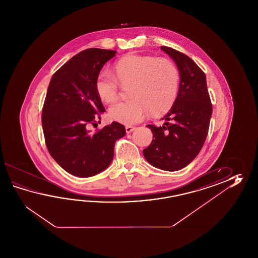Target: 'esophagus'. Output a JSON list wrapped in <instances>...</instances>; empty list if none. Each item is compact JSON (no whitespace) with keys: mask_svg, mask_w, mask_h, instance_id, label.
Returning a JSON list of instances; mask_svg holds the SVG:
<instances>
[{"mask_svg":"<svg viewBox=\"0 0 258 258\" xmlns=\"http://www.w3.org/2000/svg\"><path fill=\"white\" fill-rule=\"evenodd\" d=\"M135 129H136V127L130 126V125H128V126L125 127V131H126L127 134H130V133L134 131Z\"/></svg>","mask_w":258,"mask_h":258,"instance_id":"obj_1","label":"esophagus"}]
</instances>
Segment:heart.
<instances>
[{
    "mask_svg": "<svg viewBox=\"0 0 258 258\" xmlns=\"http://www.w3.org/2000/svg\"><path fill=\"white\" fill-rule=\"evenodd\" d=\"M115 76L108 69L99 72L95 90L104 103L116 100L121 85L131 84L129 96L133 99L112 105L109 110L113 121L132 125L149 114L167 110L175 100L179 89V71L167 58L149 55H128L114 66Z\"/></svg>",
    "mask_w": 258,
    "mask_h": 258,
    "instance_id": "b5f03b06",
    "label": "heart"
}]
</instances>
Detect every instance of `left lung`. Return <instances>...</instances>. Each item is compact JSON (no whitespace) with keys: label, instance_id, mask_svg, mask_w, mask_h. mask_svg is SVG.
Wrapping results in <instances>:
<instances>
[{"label":"left lung","instance_id":"8db88e82","mask_svg":"<svg viewBox=\"0 0 258 258\" xmlns=\"http://www.w3.org/2000/svg\"><path fill=\"white\" fill-rule=\"evenodd\" d=\"M175 62L180 85L175 101L161 119L162 126L148 124L152 142L143 150L149 164L160 170L176 171L191 163L200 152L209 132L212 105L204 72L187 55L160 47Z\"/></svg>","mask_w":258,"mask_h":258}]
</instances>
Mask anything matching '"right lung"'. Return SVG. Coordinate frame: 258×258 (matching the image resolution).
Instances as JSON below:
<instances>
[{"instance_id":"right-lung-1","label":"right lung","mask_w":258,"mask_h":258,"mask_svg":"<svg viewBox=\"0 0 258 258\" xmlns=\"http://www.w3.org/2000/svg\"><path fill=\"white\" fill-rule=\"evenodd\" d=\"M116 50L88 49L72 57L51 77L42 110V127L50 156L68 173L91 177L113 159L116 140L125 136L116 121L101 130L88 129L104 112L95 90L97 76Z\"/></svg>"}]
</instances>
